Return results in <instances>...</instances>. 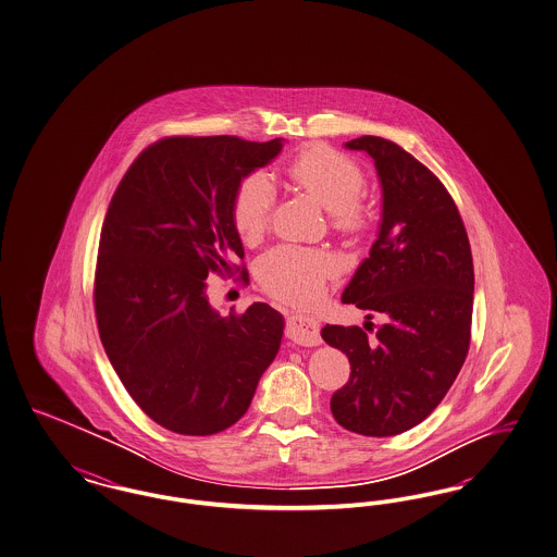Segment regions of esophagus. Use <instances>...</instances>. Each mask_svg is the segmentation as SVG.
Returning <instances> with one entry per match:
<instances>
[{"label": "esophagus", "mask_w": 557, "mask_h": 557, "mask_svg": "<svg viewBox=\"0 0 557 557\" xmlns=\"http://www.w3.org/2000/svg\"><path fill=\"white\" fill-rule=\"evenodd\" d=\"M286 337L298 345H306V347L319 345L321 343L319 322L310 317H302V314L289 317L286 324Z\"/></svg>", "instance_id": "esophagus-1"}]
</instances>
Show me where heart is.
<instances>
[{
    "instance_id": "heart-1",
    "label": "heart",
    "mask_w": 557,
    "mask_h": 557,
    "mask_svg": "<svg viewBox=\"0 0 557 557\" xmlns=\"http://www.w3.org/2000/svg\"><path fill=\"white\" fill-rule=\"evenodd\" d=\"M287 177L329 210L338 233H363L370 212L361 202L366 189L363 169L347 154L326 145H312L287 163ZM275 203V187L263 171H253L236 186L231 219L243 243L255 245L268 233ZM338 271L337 255L284 243L257 263V277L273 298L289 304H310L321 298L329 277Z\"/></svg>"
}]
</instances>
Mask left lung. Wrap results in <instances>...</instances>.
I'll return each mask as SVG.
<instances>
[{
  "instance_id": "1",
  "label": "left lung",
  "mask_w": 557,
  "mask_h": 557,
  "mask_svg": "<svg viewBox=\"0 0 557 557\" xmlns=\"http://www.w3.org/2000/svg\"><path fill=\"white\" fill-rule=\"evenodd\" d=\"M373 159L384 210L370 257L343 302L380 314L373 338L326 324L322 338L349 357L351 377L331 398L335 421L366 437H392L424 421L456 382L472 337L473 261L463 220L437 175L400 145L359 136Z\"/></svg>"
}]
</instances>
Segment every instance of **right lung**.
Wrapping results in <instances>:
<instances>
[{"label": "right lung", "mask_w": 557, "mask_h": 557, "mask_svg": "<svg viewBox=\"0 0 557 557\" xmlns=\"http://www.w3.org/2000/svg\"><path fill=\"white\" fill-rule=\"evenodd\" d=\"M280 138L165 136L133 161L101 224L94 308L101 345L138 408L163 429L206 437L251 405L280 349L270 304L220 317L206 277L249 280L231 203Z\"/></svg>", "instance_id": "add662e5"}]
</instances>
